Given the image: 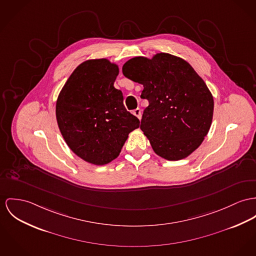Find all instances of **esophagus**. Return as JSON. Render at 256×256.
<instances>
[{
	"instance_id": "34e87169",
	"label": "esophagus",
	"mask_w": 256,
	"mask_h": 256,
	"mask_svg": "<svg viewBox=\"0 0 256 256\" xmlns=\"http://www.w3.org/2000/svg\"><path fill=\"white\" fill-rule=\"evenodd\" d=\"M132 114L136 116V117H138L139 120L141 118V116H142V113H141V109H136V110H134V112H132Z\"/></svg>"
}]
</instances>
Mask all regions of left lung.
I'll list each match as a JSON object with an SVG mask.
<instances>
[{
	"label": "left lung",
	"mask_w": 256,
	"mask_h": 256,
	"mask_svg": "<svg viewBox=\"0 0 256 256\" xmlns=\"http://www.w3.org/2000/svg\"><path fill=\"white\" fill-rule=\"evenodd\" d=\"M128 79L143 86L140 128L158 156L178 160L192 154L208 134L214 116V98L204 80L184 59L160 52L136 56L122 66Z\"/></svg>",
	"instance_id": "left-lung-1"
}]
</instances>
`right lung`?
<instances>
[{
  "label": "right lung",
  "instance_id": "obj_1",
  "mask_svg": "<svg viewBox=\"0 0 256 256\" xmlns=\"http://www.w3.org/2000/svg\"><path fill=\"white\" fill-rule=\"evenodd\" d=\"M117 64L90 59L73 71L59 94L56 114L59 130L69 148L84 160L106 164L120 155L139 120L124 106L114 82Z\"/></svg>",
  "mask_w": 256,
  "mask_h": 256
}]
</instances>
